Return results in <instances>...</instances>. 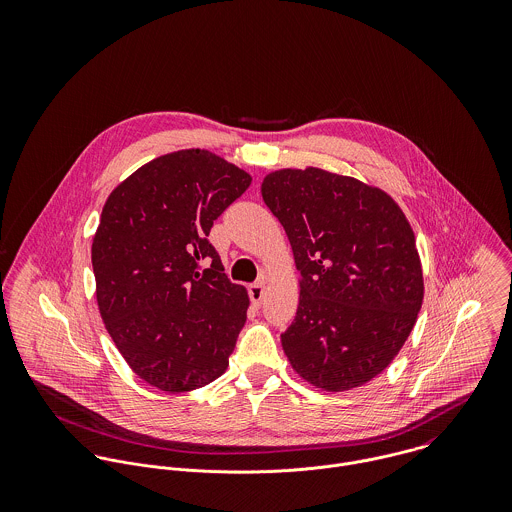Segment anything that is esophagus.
<instances>
[{
    "instance_id": "34e87169",
    "label": "esophagus",
    "mask_w": 512,
    "mask_h": 512,
    "mask_svg": "<svg viewBox=\"0 0 512 512\" xmlns=\"http://www.w3.org/2000/svg\"><path fill=\"white\" fill-rule=\"evenodd\" d=\"M248 293H250L252 303H254L256 307H260V305H262V299H264V295H266V288H264L262 282H258V284L248 286Z\"/></svg>"
}]
</instances>
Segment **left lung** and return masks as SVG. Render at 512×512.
I'll return each instance as SVG.
<instances>
[{
    "instance_id": "8db88e82",
    "label": "left lung",
    "mask_w": 512,
    "mask_h": 512,
    "mask_svg": "<svg viewBox=\"0 0 512 512\" xmlns=\"http://www.w3.org/2000/svg\"><path fill=\"white\" fill-rule=\"evenodd\" d=\"M262 197L301 274L282 333L293 370L327 392L363 386L398 355L422 307L410 222L382 189L319 167L266 175Z\"/></svg>"
}]
</instances>
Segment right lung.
<instances>
[{
  "label": "right lung",
  "instance_id": "right-lung-1",
  "mask_svg": "<svg viewBox=\"0 0 512 512\" xmlns=\"http://www.w3.org/2000/svg\"><path fill=\"white\" fill-rule=\"evenodd\" d=\"M250 183L207 149H181L132 173L102 209L92 242L98 309L126 363L163 392L219 378L246 323V288L226 278L207 236Z\"/></svg>",
  "mask_w": 512,
  "mask_h": 512
}]
</instances>
